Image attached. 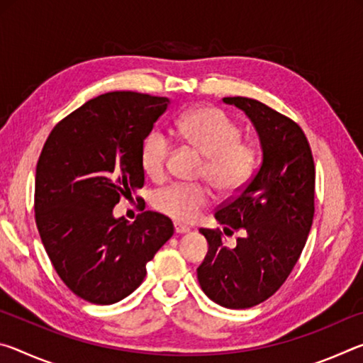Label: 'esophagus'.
Segmentation results:
<instances>
[{"instance_id":"1","label":"esophagus","mask_w":363,"mask_h":363,"mask_svg":"<svg viewBox=\"0 0 363 363\" xmlns=\"http://www.w3.org/2000/svg\"><path fill=\"white\" fill-rule=\"evenodd\" d=\"M174 232L177 233V235H182V233H189L190 229H189V227H186V225L179 224V223H174Z\"/></svg>"}]
</instances>
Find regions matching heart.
Instances as JSON below:
<instances>
[{
    "instance_id": "1",
    "label": "heart",
    "mask_w": 363,
    "mask_h": 363,
    "mask_svg": "<svg viewBox=\"0 0 363 363\" xmlns=\"http://www.w3.org/2000/svg\"><path fill=\"white\" fill-rule=\"evenodd\" d=\"M174 133L184 143L206 157L203 177L220 192L240 190L253 176L256 149L240 140V128L216 107L187 110L174 121ZM171 140L162 131L147 134L140 145V167L153 181L167 173ZM213 195L203 186L171 184L153 194L152 205L177 223H192L211 203Z\"/></svg>"
}]
</instances>
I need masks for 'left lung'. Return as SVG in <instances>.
<instances>
[{"label":"left lung","instance_id":"obj_1","mask_svg":"<svg viewBox=\"0 0 363 363\" xmlns=\"http://www.w3.org/2000/svg\"><path fill=\"white\" fill-rule=\"evenodd\" d=\"M255 126L262 152L256 174L235 199L214 213L225 235L201 229L208 253L196 269L201 290L227 309H248L284 285L298 262L314 219L315 169L304 133L293 120L248 97H224Z\"/></svg>","mask_w":363,"mask_h":363}]
</instances>
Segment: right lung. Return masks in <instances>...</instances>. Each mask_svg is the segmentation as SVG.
<instances>
[{
    "label": "right lung",
    "instance_id": "1",
    "mask_svg": "<svg viewBox=\"0 0 363 363\" xmlns=\"http://www.w3.org/2000/svg\"><path fill=\"white\" fill-rule=\"evenodd\" d=\"M168 97L113 91L83 104L49 134L36 164L35 219L64 284L93 304H115L143 284L147 262L174 233L144 211L115 218L120 196L144 186L140 145Z\"/></svg>",
    "mask_w": 363,
    "mask_h": 363
}]
</instances>
